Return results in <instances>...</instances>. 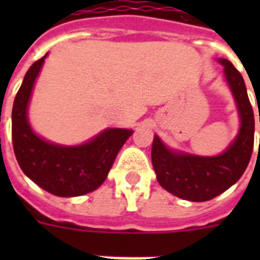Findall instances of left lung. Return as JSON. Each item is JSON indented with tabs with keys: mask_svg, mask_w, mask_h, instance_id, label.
<instances>
[{
	"mask_svg": "<svg viewBox=\"0 0 260 260\" xmlns=\"http://www.w3.org/2000/svg\"><path fill=\"white\" fill-rule=\"evenodd\" d=\"M225 78L238 102L242 128L224 154L212 158L175 154L154 138L151 159L163 189L183 200L209 201L236 183L246 171L254 150L255 120L244 79L230 60L221 59ZM260 122V117H259Z\"/></svg>",
	"mask_w": 260,
	"mask_h": 260,
	"instance_id": "left-lung-1",
	"label": "left lung"
}]
</instances>
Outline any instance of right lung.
<instances>
[{
    "instance_id": "1",
    "label": "right lung",
    "mask_w": 260,
    "mask_h": 260,
    "mask_svg": "<svg viewBox=\"0 0 260 260\" xmlns=\"http://www.w3.org/2000/svg\"><path fill=\"white\" fill-rule=\"evenodd\" d=\"M44 59L46 56L29 67L14 98V155L26 177L48 193L59 197L82 196L104 183L118 151L134 131L106 129L86 144L77 147L56 146L36 136L26 120V106Z\"/></svg>"
}]
</instances>
